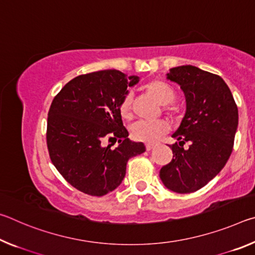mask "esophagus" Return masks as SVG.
<instances>
[{"label": "esophagus", "instance_id": "1", "mask_svg": "<svg viewBox=\"0 0 255 255\" xmlns=\"http://www.w3.org/2000/svg\"><path fill=\"white\" fill-rule=\"evenodd\" d=\"M154 147H155L154 144H147V145H146V150H148V152H149V150H152Z\"/></svg>", "mask_w": 255, "mask_h": 255}]
</instances>
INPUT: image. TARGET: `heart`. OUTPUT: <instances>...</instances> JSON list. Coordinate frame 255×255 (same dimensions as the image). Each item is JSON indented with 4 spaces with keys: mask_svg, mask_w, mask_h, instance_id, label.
<instances>
[{
    "mask_svg": "<svg viewBox=\"0 0 255 255\" xmlns=\"http://www.w3.org/2000/svg\"><path fill=\"white\" fill-rule=\"evenodd\" d=\"M144 90L158 105H171L175 99V91L161 80H153L144 85ZM118 111L123 119L130 118V96L127 94L119 103ZM169 130V124L165 120L156 122H137L130 127V136L133 140L143 143H154L159 137Z\"/></svg>",
    "mask_w": 255,
    "mask_h": 255,
    "instance_id": "b5f03b06",
    "label": "heart"
}]
</instances>
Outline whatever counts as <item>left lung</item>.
Returning <instances> with one entry per match:
<instances>
[{
	"instance_id": "obj_1",
	"label": "left lung",
	"mask_w": 255,
	"mask_h": 255,
	"mask_svg": "<svg viewBox=\"0 0 255 255\" xmlns=\"http://www.w3.org/2000/svg\"><path fill=\"white\" fill-rule=\"evenodd\" d=\"M166 79L180 85L187 110L172 137V161L159 171L163 184L176 193H190L213 180L230 158L239 125V110L221 76L192 65L171 68ZM188 142L189 147L183 145Z\"/></svg>"
}]
</instances>
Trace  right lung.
Returning a JSON list of instances; mask_svg holds the SVG:
<instances>
[{
	"label": "right lung",
	"mask_w": 255,
	"mask_h": 255,
	"mask_svg": "<svg viewBox=\"0 0 255 255\" xmlns=\"http://www.w3.org/2000/svg\"><path fill=\"white\" fill-rule=\"evenodd\" d=\"M139 77L117 70L76 76L54 98L47 120V147L51 162L68 183L101 197L119 187L128 159L144 153L143 143L128 138L118 107L127 88ZM118 141L103 146V141Z\"/></svg>",
	"instance_id": "obj_1"
}]
</instances>
